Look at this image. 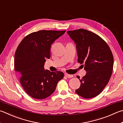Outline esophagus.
I'll list each match as a JSON object with an SVG mask.
<instances>
[{"mask_svg": "<svg viewBox=\"0 0 123 123\" xmlns=\"http://www.w3.org/2000/svg\"><path fill=\"white\" fill-rule=\"evenodd\" d=\"M64 75H65V76H66L67 77H68V78H71V77H73V75H69V74H64Z\"/></svg>", "mask_w": 123, "mask_h": 123, "instance_id": "obj_1", "label": "esophagus"}]
</instances>
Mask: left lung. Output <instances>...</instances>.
I'll use <instances>...</instances> for the list:
<instances>
[{"label":"left lung","mask_w":123,"mask_h":123,"mask_svg":"<svg viewBox=\"0 0 123 123\" xmlns=\"http://www.w3.org/2000/svg\"><path fill=\"white\" fill-rule=\"evenodd\" d=\"M76 44L77 61L84 63L86 75L80 79L77 94L84 98L98 95L108 83L113 70V57L107 43L98 35L84 29L67 31Z\"/></svg>","instance_id":"left-lung-1"}]
</instances>
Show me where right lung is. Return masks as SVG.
Here are the masks:
<instances>
[{"mask_svg":"<svg viewBox=\"0 0 123 123\" xmlns=\"http://www.w3.org/2000/svg\"><path fill=\"white\" fill-rule=\"evenodd\" d=\"M66 31L42 30L24 37L15 53L14 70L22 86L35 99H44L54 92L63 79L61 71L51 72L44 68L46 59L50 57L51 45Z\"/></svg>","mask_w":123,"mask_h":123,"instance_id":"1","label":"right lung"}]
</instances>
